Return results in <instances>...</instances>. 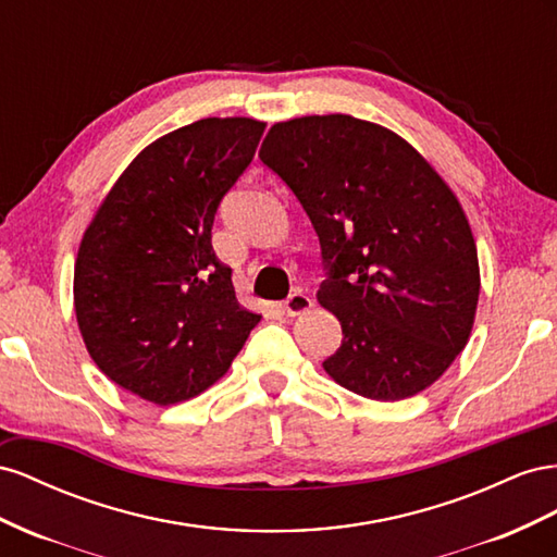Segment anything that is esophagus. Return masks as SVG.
<instances>
[{"label": "esophagus", "instance_id": "34e87169", "mask_svg": "<svg viewBox=\"0 0 557 557\" xmlns=\"http://www.w3.org/2000/svg\"><path fill=\"white\" fill-rule=\"evenodd\" d=\"M312 308V298L304 292H294L287 300L282 304V310L287 312L289 317H298V314H306Z\"/></svg>", "mask_w": 557, "mask_h": 557}]
</instances>
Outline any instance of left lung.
<instances>
[{
	"label": "left lung",
	"mask_w": 557,
	"mask_h": 557,
	"mask_svg": "<svg viewBox=\"0 0 557 557\" xmlns=\"http://www.w3.org/2000/svg\"><path fill=\"white\" fill-rule=\"evenodd\" d=\"M259 158L320 237L329 273L317 300L343 329L324 371L375 401L434 385L469 343L481 292L450 186L404 137L347 114L275 123Z\"/></svg>",
	"instance_id": "1"
}]
</instances>
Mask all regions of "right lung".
Here are the masks:
<instances>
[{"instance_id":"add662e5","label":"right lung","mask_w":557,"mask_h":557,"mask_svg":"<svg viewBox=\"0 0 557 557\" xmlns=\"http://www.w3.org/2000/svg\"><path fill=\"white\" fill-rule=\"evenodd\" d=\"M263 131V121L231 116L158 137L123 170L82 237L78 331L98 369L139 399H194L261 322L237 304L212 224Z\"/></svg>"}]
</instances>
